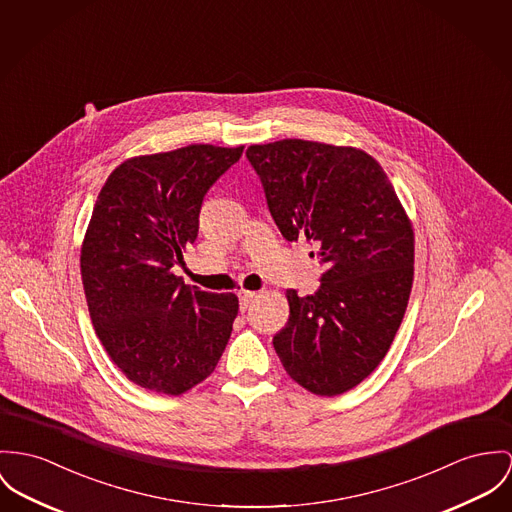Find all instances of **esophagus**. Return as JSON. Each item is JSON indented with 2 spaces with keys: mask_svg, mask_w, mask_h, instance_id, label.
Segmentation results:
<instances>
[{
  "mask_svg": "<svg viewBox=\"0 0 512 512\" xmlns=\"http://www.w3.org/2000/svg\"><path fill=\"white\" fill-rule=\"evenodd\" d=\"M237 296H239V308H241V312H245V310H247V306L251 304V300L257 296V292H251V290H239V292H237Z\"/></svg>",
  "mask_w": 512,
  "mask_h": 512,
  "instance_id": "esophagus-1",
  "label": "esophagus"
}]
</instances>
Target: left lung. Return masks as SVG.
I'll return each mask as SVG.
<instances>
[{"label":"left lung","mask_w":512,"mask_h":512,"mask_svg":"<svg viewBox=\"0 0 512 512\" xmlns=\"http://www.w3.org/2000/svg\"><path fill=\"white\" fill-rule=\"evenodd\" d=\"M245 154L280 234L306 237L325 265L315 294L286 290L276 354L304 390L345 394L394 343L413 286V224L382 165L358 148L286 138Z\"/></svg>","instance_id":"8db88e82"}]
</instances>
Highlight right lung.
Listing matches in <instances>:
<instances>
[{
	"mask_svg": "<svg viewBox=\"0 0 512 512\" xmlns=\"http://www.w3.org/2000/svg\"><path fill=\"white\" fill-rule=\"evenodd\" d=\"M243 146L191 144L124 159L105 181L81 243V282L95 333L136 386L183 395L224 353L236 294L189 288L173 265L198 234L202 198Z\"/></svg>",
	"mask_w": 512,
	"mask_h": 512,
	"instance_id": "1",
	"label": "right lung"
}]
</instances>
